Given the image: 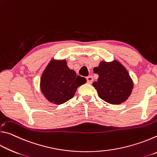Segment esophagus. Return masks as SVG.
I'll return each mask as SVG.
<instances>
[{
    "label": "esophagus",
    "instance_id": "esophagus-1",
    "mask_svg": "<svg viewBox=\"0 0 157 157\" xmlns=\"http://www.w3.org/2000/svg\"><path fill=\"white\" fill-rule=\"evenodd\" d=\"M86 79H87V82H88L89 84H92L93 81H94V78H93L92 75H89L87 77Z\"/></svg>",
    "mask_w": 157,
    "mask_h": 157
}]
</instances>
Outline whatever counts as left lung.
I'll list each match as a JSON object with an SVG mask.
<instances>
[{"instance_id":"1","label":"left lung","mask_w":157,"mask_h":157,"mask_svg":"<svg viewBox=\"0 0 157 157\" xmlns=\"http://www.w3.org/2000/svg\"><path fill=\"white\" fill-rule=\"evenodd\" d=\"M94 71L99 78L93 86L101 99L111 105L121 104L128 99L134 89V82L119 61H101Z\"/></svg>"}]
</instances>
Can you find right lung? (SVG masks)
I'll return each mask as SVG.
<instances>
[{"instance_id":"right-lung-1","label":"right lung","mask_w":157,"mask_h":157,"mask_svg":"<svg viewBox=\"0 0 157 157\" xmlns=\"http://www.w3.org/2000/svg\"><path fill=\"white\" fill-rule=\"evenodd\" d=\"M86 82V78L77 76L75 71L68 68L66 59L52 58L41 74L40 89L49 102L59 105L71 99Z\"/></svg>"}]
</instances>
